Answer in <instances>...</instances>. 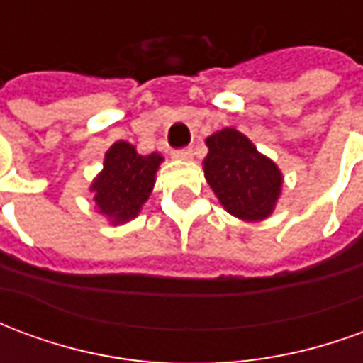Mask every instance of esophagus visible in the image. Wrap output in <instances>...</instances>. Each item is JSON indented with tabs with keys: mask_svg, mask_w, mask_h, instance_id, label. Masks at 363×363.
<instances>
[{
	"mask_svg": "<svg viewBox=\"0 0 363 363\" xmlns=\"http://www.w3.org/2000/svg\"><path fill=\"white\" fill-rule=\"evenodd\" d=\"M174 159H181V161H189L192 159V150L190 147H182V150H174L173 151Z\"/></svg>",
	"mask_w": 363,
	"mask_h": 363,
	"instance_id": "34e87169",
	"label": "esophagus"
}]
</instances>
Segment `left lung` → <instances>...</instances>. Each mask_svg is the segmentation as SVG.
Returning a JSON list of instances; mask_svg holds the SVG:
<instances>
[{"label": "left lung", "mask_w": 363, "mask_h": 363, "mask_svg": "<svg viewBox=\"0 0 363 363\" xmlns=\"http://www.w3.org/2000/svg\"><path fill=\"white\" fill-rule=\"evenodd\" d=\"M204 177L221 206L243 221H262L274 212L281 192V173L235 128L206 140Z\"/></svg>", "instance_id": "1"}]
</instances>
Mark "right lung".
<instances>
[{
    "mask_svg": "<svg viewBox=\"0 0 363 363\" xmlns=\"http://www.w3.org/2000/svg\"><path fill=\"white\" fill-rule=\"evenodd\" d=\"M161 161L159 153L140 155L132 143H112L104 155L103 171L91 184L99 213L114 225L134 220L150 198Z\"/></svg>",
    "mask_w": 363,
    "mask_h": 363,
    "instance_id": "1",
    "label": "right lung"
}]
</instances>
